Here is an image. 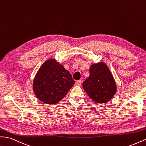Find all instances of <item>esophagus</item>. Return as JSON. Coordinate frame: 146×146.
I'll use <instances>...</instances> for the list:
<instances>
[{"label":"esophagus","instance_id":"obj_1","mask_svg":"<svg viewBox=\"0 0 146 146\" xmlns=\"http://www.w3.org/2000/svg\"><path fill=\"white\" fill-rule=\"evenodd\" d=\"M82 84V81L81 80H78L76 83V86H80Z\"/></svg>","mask_w":146,"mask_h":146}]
</instances>
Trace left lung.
I'll return each instance as SVG.
<instances>
[{"instance_id": "obj_1", "label": "left lung", "mask_w": 146, "mask_h": 146, "mask_svg": "<svg viewBox=\"0 0 146 146\" xmlns=\"http://www.w3.org/2000/svg\"><path fill=\"white\" fill-rule=\"evenodd\" d=\"M82 86L89 97L99 104L110 101L117 92L113 75L108 66L101 61L91 65L90 76Z\"/></svg>"}]
</instances>
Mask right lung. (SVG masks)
I'll return each mask as SVG.
<instances>
[{
    "mask_svg": "<svg viewBox=\"0 0 146 146\" xmlns=\"http://www.w3.org/2000/svg\"><path fill=\"white\" fill-rule=\"evenodd\" d=\"M75 84L71 74L54 58L43 63L34 77L33 89L37 99L45 104H56Z\"/></svg>",
    "mask_w": 146,
    "mask_h": 146,
    "instance_id": "obj_1",
    "label": "right lung"
}]
</instances>
